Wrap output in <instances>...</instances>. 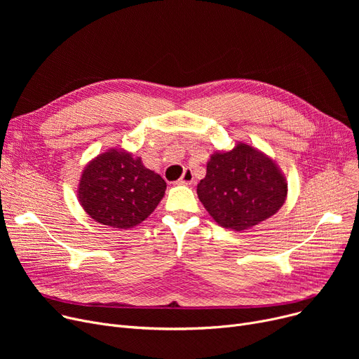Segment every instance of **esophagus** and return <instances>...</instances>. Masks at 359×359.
Here are the masks:
<instances>
[{
	"label": "esophagus",
	"mask_w": 359,
	"mask_h": 359,
	"mask_svg": "<svg viewBox=\"0 0 359 359\" xmlns=\"http://www.w3.org/2000/svg\"><path fill=\"white\" fill-rule=\"evenodd\" d=\"M194 183V173L191 170H184L183 176L177 180V184H192Z\"/></svg>",
	"instance_id": "esophagus-1"
}]
</instances>
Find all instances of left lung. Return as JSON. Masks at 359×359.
Here are the masks:
<instances>
[{
  "label": "left lung",
  "mask_w": 359,
  "mask_h": 359,
  "mask_svg": "<svg viewBox=\"0 0 359 359\" xmlns=\"http://www.w3.org/2000/svg\"><path fill=\"white\" fill-rule=\"evenodd\" d=\"M198 196L221 227L241 231L278 212L287 198V182L269 157L238 144L211 156Z\"/></svg>",
  "instance_id": "8db88e82"
}]
</instances>
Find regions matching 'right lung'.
Here are the masks:
<instances>
[{
    "mask_svg": "<svg viewBox=\"0 0 359 359\" xmlns=\"http://www.w3.org/2000/svg\"><path fill=\"white\" fill-rule=\"evenodd\" d=\"M164 192V179L144 167L141 158L111 149L84 168L79 198L93 219L126 230L153 212Z\"/></svg>",
    "mask_w": 359,
    "mask_h": 359,
    "instance_id": "right-lung-1",
    "label": "right lung"
}]
</instances>
